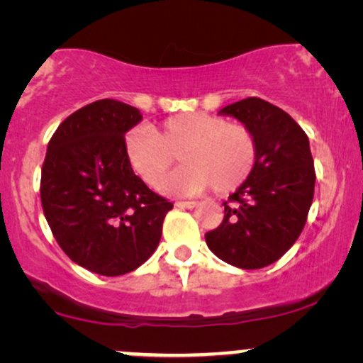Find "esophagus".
<instances>
[{"mask_svg":"<svg viewBox=\"0 0 363 363\" xmlns=\"http://www.w3.org/2000/svg\"><path fill=\"white\" fill-rule=\"evenodd\" d=\"M174 206L180 208H194L197 206V202H182V200H178V202H174Z\"/></svg>","mask_w":363,"mask_h":363,"instance_id":"34e87169","label":"esophagus"}]
</instances>
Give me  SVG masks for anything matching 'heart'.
Segmentation results:
<instances>
[{
	"mask_svg": "<svg viewBox=\"0 0 363 363\" xmlns=\"http://www.w3.org/2000/svg\"><path fill=\"white\" fill-rule=\"evenodd\" d=\"M123 155L149 186L160 185L178 155L183 164L163 182L164 191L191 195L212 185L217 194H228L248 178L257 144L242 123L211 113H178L156 129L130 130L123 138Z\"/></svg>",
	"mask_w": 363,
	"mask_h": 363,
	"instance_id": "1",
	"label": "heart"
}]
</instances>
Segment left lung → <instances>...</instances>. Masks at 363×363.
<instances>
[{
	"mask_svg": "<svg viewBox=\"0 0 363 363\" xmlns=\"http://www.w3.org/2000/svg\"><path fill=\"white\" fill-rule=\"evenodd\" d=\"M219 115L248 127L257 157L248 178L223 203V223L206 241L223 262L257 270L285 255L304 229L316 183L309 139L291 115L262 98L236 101Z\"/></svg>",
	"mask_w": 363,
	"mask_h": 363,
	"instance_id": "8db88e82",
	"label": "left lung"
}]
</instances>
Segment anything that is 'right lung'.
Returning a JSON list of instances; mask_svg holds the SVG:
<instances>
[{
    "mask_svg": "<svg viewBox=\"0 0 363 363\" xmlns=\"http://www.w3.org/2000/svg\"><path fill=\"white\" fill-rule=\"evenodd\" d=\"M143 121L135 106L93 101L64 121L42 166V208L55 241L79 267L118 277L155 253L173 203L149 190L123 155Z\"/></svg>",
    "mask_w": 363,
    "mask_h": 363,
    "instance_id": "right-lung-1",
    "label": "right lung"
}]
</instances>
